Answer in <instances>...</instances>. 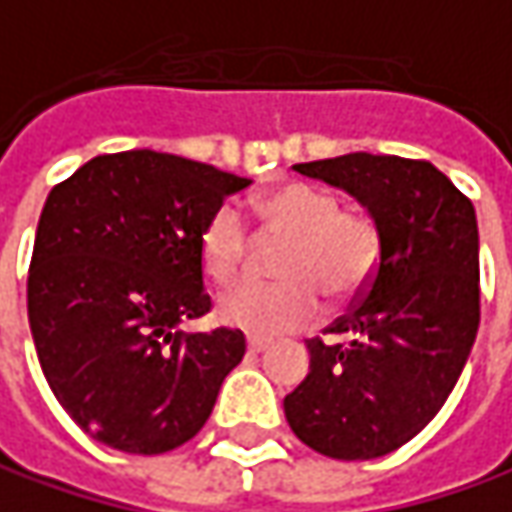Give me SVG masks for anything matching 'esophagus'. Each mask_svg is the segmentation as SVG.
<instances>
[{"label":"esophagus","mask_w":512,"mask_h":512,"mask_svg":"<svg viewBox=\"0 0 512 512\" xmlns=\"http://www.w3.org/2000/svg\"><path fill=\"white\" fill-rule=\"evenodd\" d=\"M246 346H249V352H263V349L272 346V341H269V338H260V335H249Z\"/></svg>","instance_id":"1"}]
</instances>
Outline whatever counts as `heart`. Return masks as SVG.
Here are the masks:
<instances>
[{
  "label": "heart",
  "mask_w": 512,
  "mask_h": 512,
  "mask_svg": "<svg viewBox=\"0 0 512 512\" xmlns=\"http://www.w3.org/2000/svg\"><path fill=\"white\" fill-rule=\"evenodd\" d=\"M266 240L286 243L278 260L280 283H240L220 300V318L255 335H275L309 323L323 298L349 303L361 298L381 260V229L375 217L341 206L335 191L315 183H283L255 206ZM252 234L234 206H220L200 234L203 272L229 286L252 257Z\"/></svg>",
  "instance_id": "heart-1"
}]
</instances>
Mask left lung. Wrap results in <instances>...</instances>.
I'll use <instances>...</instances> for the list:
<instances>
[{
  "label": "left lung",
  "mask_w": 512,
  "mask_h": 512,
  "mask_svg": "<svg viewBox=\"0 0 512 512\" xmlns=\"http://www.w3.org/2000/svg\"><path fill=\"white\" fill-rule=\"evenodd\" d=\"M349 191L381 229L361 300L312 338L309 375L283 398L306 447L341 461L381 458L444 407L478 332L473 203L427 160L355 151L292 166Z\"/></svg>",
  "instance_id": "obj_1"
}]
</instances>
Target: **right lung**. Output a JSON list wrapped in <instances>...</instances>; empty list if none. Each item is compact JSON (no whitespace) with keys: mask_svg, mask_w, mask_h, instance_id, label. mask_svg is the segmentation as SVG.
Wrapping results in <instances>:
<instances>
[{"mask_svg":"<svg viewBox=\"0 0 512 512\" xmlns=\"http://www.w3.org/2000/svg\"><path fill=\"white\" fill-rule=\"evenodd\" d=\"M252 180L148 148L100 154L51 189L28 272V321L45 381L102 444L168 453L203 430L246 355L240 329L203 318L200 234Z\"/></svg>","mask_w":512,"mask_h":512,"instance_id":"1","label":"right lung"}]
</instances>
